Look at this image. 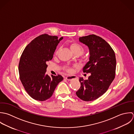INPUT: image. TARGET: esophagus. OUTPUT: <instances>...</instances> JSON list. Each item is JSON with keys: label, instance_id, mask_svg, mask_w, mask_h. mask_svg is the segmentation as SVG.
Returning <instances> with one entry per match:
<instances>
[{"label": "esophagus", "instance_id": "1", "mask_svg": "<svg viewBox=\"0 0 134 134\" xmlns=\"http://www.w3.org/2000/svg\"><path fill=\"white\" fill-rule=\"evenodd\" d=\"M76 78H77V77L76 76H68L66 77V79L68 81L71 80L72 79H74Z\"/></svg>", "mask_w": 134, "mask_h": 134}]
</instances>
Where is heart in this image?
I'll return each instance as SVG.
<instances>
[{"label": "heart", "instance_id": "obj_1", "mask_svg": "<svg viewBox=\"0 0 134 134\" xmlns=\"http://www.w3.org/2000/svg\"><path fill=\"white\" fill-rule=\"evenodd\" d=\"M70 49L74 54H80L82 55L84 51V49L83 47L78 43H72L71 44ZM66 69L68 71H71V69L68 67H66Z\"/></svg>", "mask_w": 134, "mask_h": 134}]
</instances>
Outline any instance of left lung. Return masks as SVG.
Segmentation results:
<instances>
[{
  "instance_id": "8db88e82",
  "label": "left lung",
  "mask_w": 134,
  "mask_h": 134,
  "mask_svg": "<svg viewBox=\"0 0 134 134\" xmlns=\"http://www.w3.org/2000/svg\"><path fill=\"white\" fill-rule=\"evenodd\" d=\"M79 39L89 49V61L83 71L91 75L85 80L80 77L81 86L76 95L84 101H93L106 93L115 78V55L111 46L99 36L90 35Z\"/></svg>"
}]
</instances>
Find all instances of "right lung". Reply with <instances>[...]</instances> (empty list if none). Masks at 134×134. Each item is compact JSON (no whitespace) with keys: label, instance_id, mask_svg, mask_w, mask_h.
Listing matches in <instances>:
<instances>
[{"label":"right lung","instance_id":"right-lung-1","mask_svg":"<svg viewBox=\"0 0 134 134\" xmlns=\"http://www.w3.org/2000/svg\"><path fill=\"white\" fill-rule=\"evenodd\" d=\"M63 39L41 35L32 40L24 50L19 65L20 79L28 95L33 99L44 101L50 98L62 76L47 75V63L53 56L58 44Z\"/></svg>","mask_w":134,"mask_h":134}]
</instances>
